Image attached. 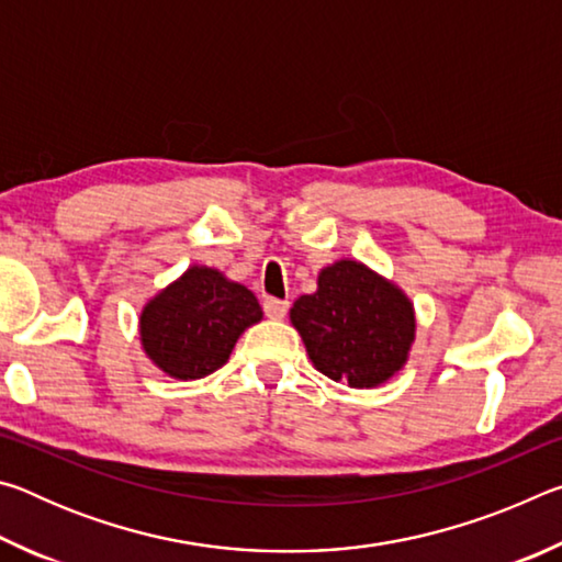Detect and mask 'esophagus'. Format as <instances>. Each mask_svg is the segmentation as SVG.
<instances>
[{
	"label": "esophagus",
	"mask_w": 562,
	"mask_h": 562,
	"mask_svg": "<svg viewBox=\"0 0 562 562\" xmlns=\"http://www.w3.org/2000/svg\"><path fill=\"white\" fill-rule=\"evenodd\" d=\"M262 310H265V315H268L270 319H282L284 315H288L290 302H288V300H274V297H268V300L262 302Z\"/></svg>",
	"instance_id": "esophagus-1"
}]
</instances>
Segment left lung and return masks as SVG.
<instances>
[{
	"label": "left lung",
	"mask_w": 562,
	"mask_h": 562,
	"mask_svg": "<svg viewBox=\"0 0 562 562\" xmlns=\"http://www.w3.org/2000/svg\"><path fill=\"white\" fill-rule=\"evenodd\" d=\"M290 319L322 374L372 389L406 364L416 317L406 294L357 260L319 272L317 292L292 304Z\"/></svg>",
	"instance_id": "left-lung-1"
}]
</instances>
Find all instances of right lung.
<instances>
[{
    "label": "right lung",
    "mask_w": 562,
    "mask_h": 562,
    "mask_svg": "<svg viewBox=\"0 0 562 562\" xmlns=\"http://www.w3.org/2000/svg\"><path fill=\"white\" fill-rule=\"evenodd\" d=\"M258 297L221 270L193 265L140 312V345L168 376L190 382L221 369L247 327L258 325Z\"/></svg>",
    "instance_id": "right-lung-1"
}]
</instances>
